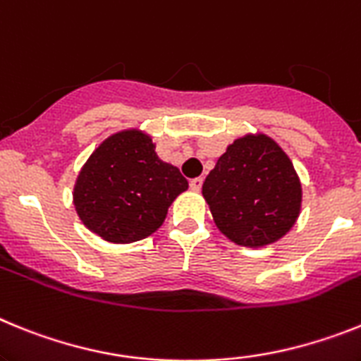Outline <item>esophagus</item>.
Listing matches in <instances>:
<instances>
[{"instance_id": "1", "label": "esophagus", "mask_w": 361, "mask_h": 361, "mask_svg": "<svg viewBox=\"0 0 361 361\" xmlns=\"http://www.w3.org/2000/svg\"><path fill=\"white\" fill-rule=\"evenodd\" d=\"M190 189L194 190V192H200L203 187V178H194V180H190Z\"/></svg>"}]
</instances>
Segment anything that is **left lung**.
Segmentation results:
<instances>
[{"label": "left lung", "mask_w": 361, "mask_h": 361, "mask_svg": "<svg viewBox=\"0 0 361 361\" xmlns=\"http://www.w3.org/2000/svg\"><path fill=\"white\" fill-rule=\"evenodd\" d=\"M202 194L219 233L252 249L283 238L302 211L293 161L263 133L234 140L205 178Z\"/></svg>", "instance_id": "obj_1"}]
</instances>
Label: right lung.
I'll use <instances>...</instances> for the list:
<instances>
[{
  "label": "right lung",
  "instance_id": "obj_1",
  "mask_svg": "<svg viewBox=\"0 0 361 361\" xmlns=\"http://www.w3.org/2000/svg\"><path fill=\"white\" fill-rule=\"evenodd\" d=\"M187 189L178 167L158 158L150 134L125 128L89 156L72 202L90 233L111 243H133L154 234L171 203Z\"/></svg>",
  "mask_w": 361,
  "mask_h": 361
}]
</instances>
